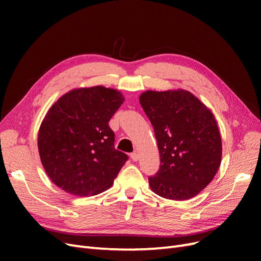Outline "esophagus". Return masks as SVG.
I'll list each match as a JSON object with an SVG mask.
<instances>
[{"instance_id":"34e87169","label":"esophagus","mask_w":261,"mask_h":261,"mask_svg":"<svg viewBox=\"0 0 261 261\" xmlns=\"http://www.w3.org/2000/svg\"><path fill=\"white\" fill-rule=\"evenodd\" d=\"M130 158H132L133 161H137L139 159V154H138L137 151H134L133 153H130Z\"/></svg>"}]
</instances>
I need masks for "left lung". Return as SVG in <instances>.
Masks as SVG:
<instances>
[{
    "label": "left lung",
    "mask_w": 261,
    "mask_h": 261,
    "mask_svg": "<svg viewBox=\"0 0 261 261\" xmlns=\"http://www.w3.org/2000/svg\"><path fill=\"white\" fill-rule=\"evenodd\" d=\"M139 102L151 122L160 168L149 176L152 192L163 198L186 200L215 177L222 143L215 116L189 91L148 90Z\"/></svg>",
    "instance_id": "left-lung-1"
}]
</instances>
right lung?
<instances>
[{
  "instance_id": "1",
  "label": "right lung",
  "mask_w": 261,
  "mask_h": 261,
  "mask_svg": "<svg viewBox=\"0 0 261 261\" xmlns=\"http://www.w3.org/2000/svg\"><path fill=\"white\" fill-rule=\"evenodd\" d=\"M124 102L121 92L102 86L74 89L44 116L39 154L53 183L69 194L98 195L112 186L128 155L114 148L109 121Z\"/></svg>"
}]
</instances>
